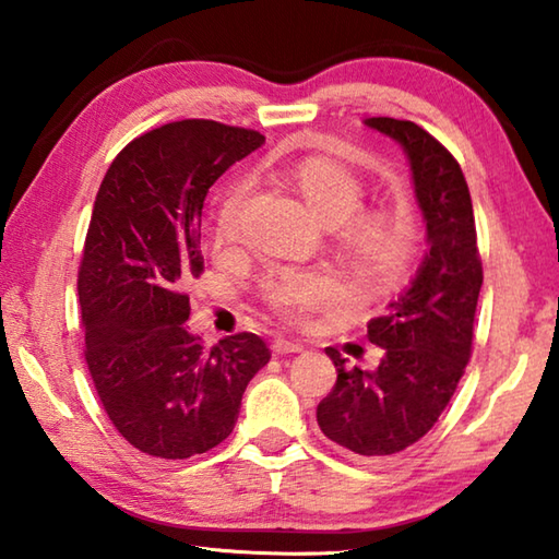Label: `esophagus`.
<instances>
[{"instance_id": "obj_1", "label": "esophagus", "mask_w": 559, "mask_h": 559, "mask_svg": "<svg viewBox=\"0 0 559 559\" xmlns=\"http://www.w3.org/2000/svg\"><path fill=\"white\" fill-rule=\"evenodd\" d=\"M271 349H273V353H276V355H293V353H300L302 345H300V343H296V340L278 337V340H273Z\"/></svg>"}]
</instances>
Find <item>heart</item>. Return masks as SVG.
<instances>
[{"label": "heart", "instance_id": "obj_1", "mask_svg": "<svg viewBox=\"0 0 559 559\" xmlns=\"http://www.w3.org/2000/svg\"><path fill=\"white\" fill-rule=\"evenodd\" d=\"M290 179L318 219L343 226L345 241L370 276H392L402 266L409 249V226L386 210L359 212L365 192L349 169L323 157H310L293 167ZM243 202L246 187H236L226 197L219 212V234L226 239L239 231ZM266 296L281 313L308 316L340 296V281L333 273L283 271L269 283Z\"/></svg>", "mask_w": 559, "mask_h": 559}]
</instances>
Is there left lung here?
<instances>
[{
	"label": "left lung",
	"instance_id": "left-lung-1",
	"mask_svg": "<svg viewBox=\"0 0 559 559\" xmlns=\"http://www.w3.org/2000/svg\"><path fill=\"white\" fill-rule=\"evenodd\" d=\"M365 126L400 143L409 159L429 249L409 288L367 323L370 343L382 347L377 370H349L335 347L325 349L337 382L318 404V427L357 456L382 459L419 441L456 392L484 266L466 177L449 150L412 120L367 118Z\"/></svg>",
	"mask_w": 559,
	"mask_h": 559
}]
</instances>
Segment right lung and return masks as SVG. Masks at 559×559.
<instances>
[{
    "mask_svg": "<svg viewBox=\"0 0 559 559\" xmlns=\"http://www.w3.org/2000/svg\"><path fill=\"white\" fill-rule=\"evenodd\" d=\"M263 143L214 120L167 122L132 140L100 182L79 269L86 362L112 427L147 456L189 459L222 443L271 359L253 333L206 349L185 325V288L204 271L206 192Z\"/></svg>",
    "mask_w": 559,
    "mask_h": 559,
    "instance_id": "1",
    "label": "right lung"
}]
</instances>
